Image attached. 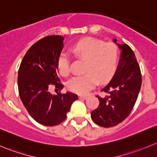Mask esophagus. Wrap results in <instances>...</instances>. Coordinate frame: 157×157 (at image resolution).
I'll list each match as a JSON object with an SVG mask.
<instances>
[{
  "mask_svg": "<svg viewBox=\"0 0 157 157\" xmlns=\"http://www.w3.org/2000/svg\"><path fill=\"white\" fill-rule=\"evenodd\" d=\"M78 98H80V99H83V100H86L87 98H88V96H86V95H79Z\"/></svg>",
  "mask_w": 157,
  "mask_h": 157,
  "instance_id": "34e87169",
  "label": "esophagus"
}]
</instances>
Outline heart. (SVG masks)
Returning a JSON list of instances; mask_svg holds the SVG:
<instances>
[{
  "instance_id": "1",
  "label": "heart",
  "mask_w": 157,
  "mask_h": 157,
  "mask_svg": "<svg viewBox=\"0 0 157 157\" xmlns=\"http://www.w3.org/2000/svg\"><path fill=\"white\" fill-rule=\"evenodd\" d=\"M72 51L78 58L87 60L85 72L68 82V89L74 93L84 94L98 84L105 83L113 76L118 65V51L113 43H104L97 38H87L73 45ZM59 73L67 76L70 73V59L65 53L57 59Z\"/></svg>"
}]
</instances>
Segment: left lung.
I'll return each mask as SVG.
<instances>
[{
    "label": "left lung",
    "mask_w": 157,
    "mask_h": 157,
    "mask_svg": "<svg viewBox=\"0 0 157 157\" xmlns=\"http://www.w3.org/2000/svg\"><path fill=\"white\" fill-rule=\"evenodd\" d=\"M116 41L113 39L117 44ZM117 45L121 51L119 65L110 82L101 90L107 95L97 96L99 106L90 113L94 122L105 128L115 126L129 116L142 82L140 67L132 48L126 44Z\"/></svg>",
    "instance_id": "1"
}]
</instances>
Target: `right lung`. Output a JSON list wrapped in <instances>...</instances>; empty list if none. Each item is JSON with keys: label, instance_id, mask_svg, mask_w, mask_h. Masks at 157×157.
<instances>
[{"label": "right lung", "instance_id": "obj_1", "mask_svg": "<svg viewBox=\"0 0 157 157\" xmlns=\"http://www.w3.org/2000/svg\"><path fill=\"white\" fill-rule=\"evenodd\" d=\"M63 37L49 35L34 44L24 56L18 72L20 99L30 116L41 125L54 126L63 122L76 94L50 93L55 85L63 88L58 77L57 59L63 48Z\"/></svg>", "mask_w": 157, "mask_h": 157}]
</instances>
